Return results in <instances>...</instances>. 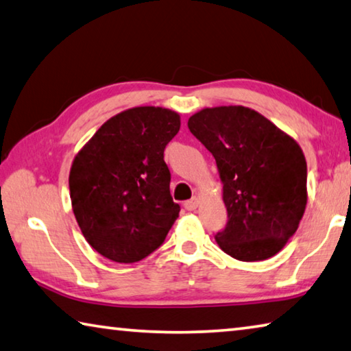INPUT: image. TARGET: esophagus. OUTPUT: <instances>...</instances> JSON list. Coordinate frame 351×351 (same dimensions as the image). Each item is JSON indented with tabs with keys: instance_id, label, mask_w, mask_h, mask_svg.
Returning <instances> with one entry per match:
<instances>
[{
	"instance_id": "1",
	"label": "esophagus",
	"mask_w": 351,
	"mask_h": 351,
	"mask_svg": "<svg viewBox=\"0 0 351 351\" xmlns=\"http://www.w3.org/2000/svg\"><path fill=\"white\" fill-rule=\"evenodd\" d=\"M183 206H185V210H188V211H194L195 208L199 206V199L193 197L191 200H186L185 204H183Z\"/></svg>"
}]
</instances>
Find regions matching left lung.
<instances>
[{
	"instance_id": "left-lung-1",
	"label": "left lung",
	"mask_w": 351,
	"mask_h": 351,
	"mask_svg": "<svg viewBox=\"0 0 351 351\" xmlns=\"http://www.w3.org/2000/svg\"><path fill=\"white\" fill-rule=\"evenodd\" d=\"M191 134L216 158L228 213L216 234L237 261H265L296 232L306 205V162L290 135L253 109L206 108L189 117Z\"/></svg>"
}]
</instances>
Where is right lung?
<instances>
[{
  "mask_svg": "<svg viewBox=\"0 0 351 351\" xmlns=\"http://www.w3.org/2000/svg\"><path fill=\"white\" fill-rule=\"evenodd\" d=\"M179 129L174 110L132 108L109 119L77 154L69 174L72 210L86 241L106 259H145L179 217L163 158Z\"/></svg>",
  "mask_w": 351,
  "mask_h": 351,
  "instance_id": "obj_1",
  "label": "right lung"
}]
</instances>
